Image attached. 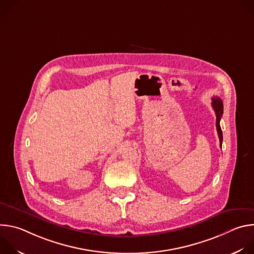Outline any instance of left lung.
<instances>
[{
  "label": "left lung",
  "instance_id": "1",
  "mask_svg": "<svg viewBox=\"0 0 254 254\" xmlns=\"http://www.w3.org/2000/svg\"><path fill=\"white\" fill-rule=\"evenodd\" d=\"M212 107H213V110L216 115V127H217V132H218L220 147H221L222 140H223V134H222V130L220 127V120L223 115V102L220 97L216 96V97L212 98Z\"/></svg>",
  "mask_w": 254,
  "mask_h": 254
}]
</instances>
